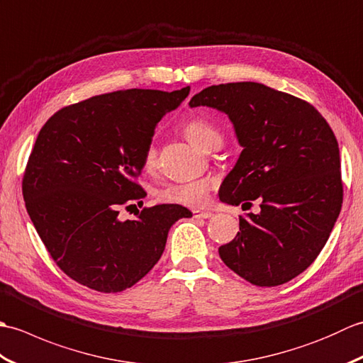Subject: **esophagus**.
I'll return each instance as SVG.
<instances>
[{
    "label": "esophagus",
    "instance_id": "esophagus-1",
    "mask_svg": "<svg viewBox=\"0 0 363 363\" xmlns=\"http://www.w3.org/2000/svg\"><path fill=\"white\" fill-rule=\"evenodd\" d=\"M212 215H213L212 212H207V211H194L195 218H211Z\"/></svg>",
    "mask_w": 363,
    "mask_h": 363
}]
</instances>
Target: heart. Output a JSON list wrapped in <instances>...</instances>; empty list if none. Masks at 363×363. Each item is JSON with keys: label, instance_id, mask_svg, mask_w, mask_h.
<instances>
[{"label": "heart", "instance_id": "b5f03b06", "mask_svg": "<svg viewBox=\"0 0 363 363\" xmlns=\"http://www.w3.org/2000/svg\"><path fill=\"white\" fill-rule=\"evenodd\" d=\"M184 134L187 135L189 140L196 145L198 148L207 151L215 146H221L223 135L220 129L213 125L211 120L204 117H195L189 120L184 125ZM157 160V151L156 146L150 145L145 151V167L151 169L156 167ZM209 190L211 184L207 179H196V181H187V182H174L168 184L164 189L157 191V198L160 201L173 203V204H182L189 207L203 206L207 199H209Z\"/></svg>", "mask_w": 363, "mask_h": 363}]
</instances>
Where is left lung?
<instances>
[{
	"mask_svg": "<svg viewBox=\"0 0 363 363\" xmlns=\"http://www.w3.org/2000/svg\"><path fill=\"white\" fill-rule=\"evenodd\" d=\"M189 106L226 113L243 148L220 201L243 211L260 201V212L242 215L240 233L220 246L221 260L259 287L291 281L325 248L342 209L333 129L309 103L259 82L211 86Z\"/></svg>",
	"mask_w": 363,
	"mask_h": 363,
	"instance_id": "8db88e82",
	"label": "left lung"
}]
</instances>
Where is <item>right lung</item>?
I'll return each instance as SVG.
<instances>
[{
	"label": "right lung",
	"mask_w": 363,
	"mask_h": 363,
	"mask_svg": "<svg viewBox=\"0 0 363 363\" xmlns=\"http://www.w3.org/2000/svg\"><path fill=\"white\" fill-rule=\"evenodd\" d=\"M129 89L67 106L45 123L23 177L26 209L54 262L89 289L117 293L157 264L168 230L191 212L157 204L120 220L123 206L146 196L134 181L167 112L187 98ZM143 204V203H142Z\"/></svg>",
	"instance_id": "add662e5"
}]
</instances>
